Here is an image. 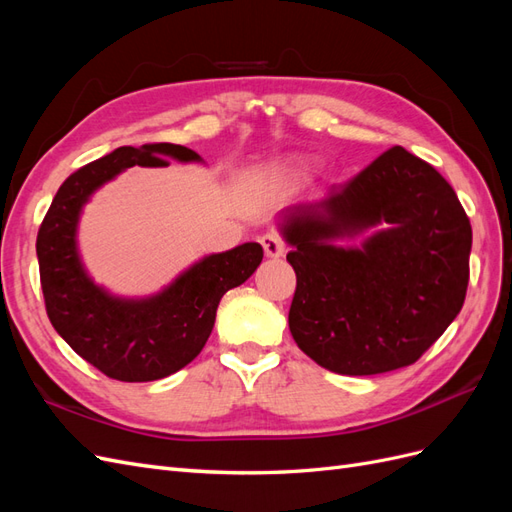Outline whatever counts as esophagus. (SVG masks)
<instances>
[{
	"mask_svg": "<svg viewBox=\"0 0 512 512\" xmlns=\"http://www.w3.org/2000/svg\"><path fill=\"white\" fill-rule=\"evenodd\" d=\"M260 243H262V247H265V254L269 258H280L286 252L284 241L277 237V235H273V232H267V235H262Z\"/></svg>",
	"mask_w": 512,
	"mask_h": 512,
	"instance_id": "1",
	"label": "esophagus"
}]
</instances>
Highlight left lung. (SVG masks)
<instances>
[{
	"mask_svg": "<svg viewBox=\"0 0 512 512\" xmlns=\"http://www.w3.org/2000/svg\"><path fill=\"white\" fill-rule=\"evenodd\" d=\"M297 273L288 324L320 367L374 376L412 365L466 299L472 226L455 190L404 147L280 213ZM369 227L361 248L337 246Z\"/></svg>",
	"mask_w": 512,
	"mask_h": 512,
	"instance_id": "left-lung-1",
	"label": "left lung"
}]
</instances>
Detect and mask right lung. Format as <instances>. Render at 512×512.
I'll use <instances>...</instances> for the list:
<instances>
[{"mask_svg":"<svg viewBox=\"0 0 512 512\" xmlns=\"http://www.w3.org/2000/svg\"><path fill=\"white\" fill-rule=\"evenodd\" d=\"M200 162L196 151L151 143L119 147L72 173L57 190L38 230L36 254L44 305L55 331L87 363L121 382H149L192 363L213 331L220 299L262 262L260 243L211 254L145 299H126L87 275L76 245L81 211L98 188L130 166Z\"/></svg>","mask_w":512,"mask_h":512,"instance_id":"add662e5","label":"right lung"}]
</instances>
